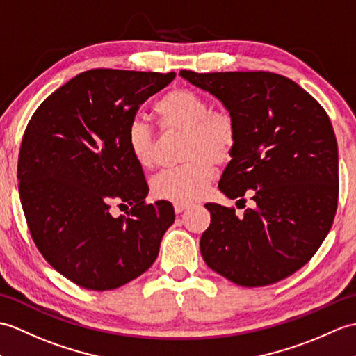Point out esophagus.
<instances>
[{"mask_svg":"<svg viewBox=\"0 0 356 356\" xmlns=\"http://www.w3.org/2000/svg\"><path fill=\"white\" fill-rule=\"evenodd\" d=\"M188 207H192V204H188V202H175V204H173V209H175V213H183Z\"/></svg>","mask_w":356,"mask_h":356,"instance_id":"34e87169","label":"esophagus"}]
</instances>
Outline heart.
<instances>
[{
	"mask_svg": "<svg viewBox=\"0 0 356 356\" xmlns=\"http://www.w3.org/2000/svg\"><path fill=\"white\" fill-rule=\"evenodd\" d=\"M154 115L163 132H181L178 168L163 170L151 181L158 200L191 202L201 198L215 177V164L228 163L239 145L238 118L227 108H210L198 92L173 88L155 102ZM124 143L141 169L155 164L156 143L149 124L136 117L128 123Z\"/></svg>",
	"mask_w": 356,
	"mask_h": 356,
	"instance_id": "1",
	"label": "heart"
}]
</instances>
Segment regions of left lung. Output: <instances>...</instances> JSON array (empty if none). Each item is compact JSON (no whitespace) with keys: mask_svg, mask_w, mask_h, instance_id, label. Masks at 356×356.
I'll list each match as a JSON object with an SVG mask.
<instances>
[{"mask_svg":"<svg viewBox=\"0 0 356 356\" xmlns=\"http://www.w3.org/2000/svg\"><path fill=\"white\" fill-rule=\"evenodd\" d=\"M179 74L209 91L239 123V145L219 181L230 200L209 202L201 254L213 271L241 286H266L309 262L338 205V146L325 109L291 79L270 71ZM245 207V205H243Z\"/></svg>","mask_w":356,"mask_h":356,"instance_id":"8db88e82","label":"left lung"}]
</instances>
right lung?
<instances>
[{"instance_id":"obj_1","label":"right lung","mask_w":356,"mask_h":356,"mask_svg":"<svg viewBox=\"0 0 356 356\" xmlns=\"http://www.w3.org/2000/svg\"><path fill=\"white\" fill-rule=\"evenodd\" d=\"M175 73L96 68L71 79L31 115L18 156L19 198L36 248L76 285L108 291L155 262L175 220L146 202L143 169L124 143L140 105ZM111 203L130 210L114 218Z\"/></svg>"}]
</instances>
